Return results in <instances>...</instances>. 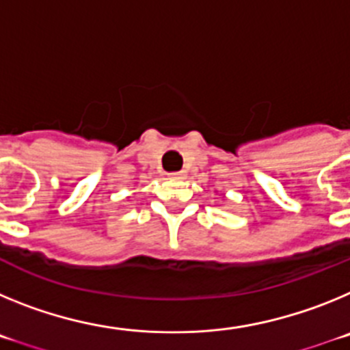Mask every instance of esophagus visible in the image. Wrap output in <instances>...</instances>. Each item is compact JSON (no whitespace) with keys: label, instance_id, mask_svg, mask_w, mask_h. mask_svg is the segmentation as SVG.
<instances>
[{"label":"esophagus","instance_id":"34e87169","mask_svg":"<svg viewBox=\"0 0 350 350\" xmlns=\"http://www.w3.org/2000/svg\"><path fill=\"white\" fill-rule=\"evenodd\" d=\"M170 178H173V180H184V178H185V172L170 173Z\"/></svg>","mask_w":350,"mask_h":350}]
</instances>
